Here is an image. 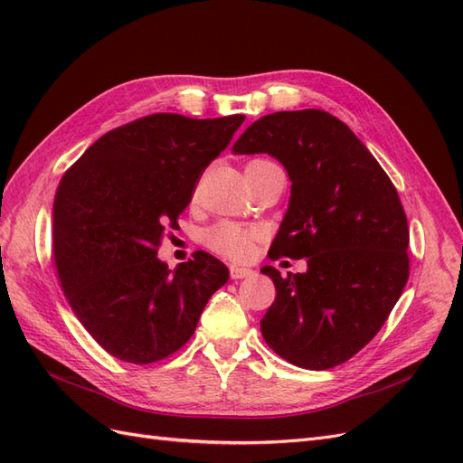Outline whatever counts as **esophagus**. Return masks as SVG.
I'll return each instance as SVG.
<instances>
[{"mask_svg":"<svg viewBox=\"0 0 463 463\" xmlns=\"http://www.w3.org/2000/svg\"><path fill=\"white\" fill-rule=\"evenodd\" d=\"M230 276H232L233 279H243V278H250V276H255V272L250 270V269H243V266L232 264V266H230Z\"/></svg>","mask_w":463,"mask_h":463,"instance_id":"obj_1","label":"esophagus"}]
</instances>
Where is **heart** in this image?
<instances>
[{
  "label": "heart",
  "instance_id": "1",
  "mask_svg": "<svg viewBox=\"0 0 463 463\" xmlns=\"http://www.w3.org/2000/svg\"><path fill=\"white\" fill-rule=\"evenodd\" d=\"M255 232L247 230L240 223L220 222L204 232V243L214 253L228 259H245L253 250Z\"/></svg>",
  "mask_w": 463,
  "mask_h": 463
}]
</instances>
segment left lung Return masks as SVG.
<instances>
[{"label":"left lung","instance_id":"left-lung-1","mask_svg":"<svg viewBox=\"0 0 463 463\" xmlns=\"http://www.w3.org/2000/svg\"><path fill=\"white\" fill-rule=\"evenodd\" d=\"M233 154L286 167L289 204L270 259H307L282 278L260 320L266 344L293 365L325 371L365 347L410 276V230L396 187L354 131L322 109L276 111L250 123Z\"/></svg>","mask_w":463,"mask_h":463}]
</instances>
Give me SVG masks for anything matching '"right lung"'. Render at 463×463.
<instances>
[{
  "label": "right lung",
  "mask_w": 463,
  "mask_h": 463,
  "mask_svg": "<svg viewBox=\"0 0 463 463\" xmlns=\"http://www.w3.org/2000/svg\"><path fill=\"white\" fill-rule=\"evenodd\" d=\"M243 121L152 114L98 138L63 175L55 266L73 313L109 355L137 365L172 355L228 282V266L204 250L170 270L156 247Z\"/></svg>",
  "instance_id": "obj_1"
}]
</instances>
